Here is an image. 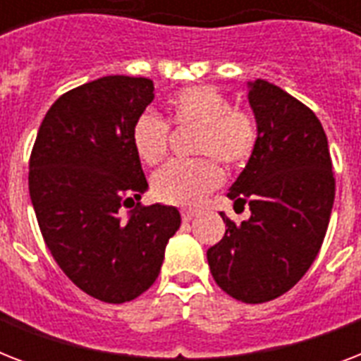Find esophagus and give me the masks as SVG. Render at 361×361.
Returning a JSON list of instances; mask_svg holds the SVG:
<instances>
[{
	"mask_svg": "<svg viewBox=\"0 0 361 361\" xmlns=\"http://www.w3.org/2000/svg\"><path fill=\"white\" fill-rule=\"evenodd\" d=\"M195 217H197V212H191V209H189V212H183V214H181V219L185 221V223L192 221V219H195Z\"/></svg>",
	"mask_w": 361,
	"mask_h": 361,
	"instance_id": "obj_1",
	"label": "esophagus"
}]
</instances>
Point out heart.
I'll list each match as a JSON object with an SVG mask.
<instances>
[{"instance_id": "obj_1", "label": "heart", "mask_w": 361, "mask_h": 361, "mask_svg": "<svg viewBox=\"0 0 361 361\" xmlns=\"http://www.w3.org/2000/svg\"><path fill=\"white\" fill-rule=\"evenodd\" d=\"M176 129H197L195 153L208 157L172 163L152 180V192L159 202L195 208L223 181V170L238 169L251 159L257 147L258 129L251 112L232 106L231 99L208 84L183 87L166 103ZM130 140L142 163L155 166L169 155L170 129L152 114L140 116L133 125Z\"/></svg>"}]
</instances>
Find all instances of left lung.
Segmentation results:
<instances>
[{
    "label": "left lung",
    "instance_id": "left-lung-1",
    "mask_svg": "<svg viewBox=\"0 0 361 361\" xmlns=\"http://www.w3.org/2000/svg\"><path fill=\"white\" fill-rule=\"evenodd\" d=\"M258 138L249 163L232 183L234 208L251 217L208 249L215 283L243 303L279 298L302 279L320 251L330 223L336 178L319 118L266 80L249 82Z\"/></svg>",
    "mask_w": 361,
    "mask_h": 361
}]
</instances>
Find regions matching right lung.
I'll return each mask as SVG.
<instances>
[{
	"mask_svg": "<svg viewBox=\"0 0 361 361\" xmlns=\"http://www.w3.org/2000/svg\"><path fill=\"white\" fill-rule=\"evenodd\" d=\"M153 97L142 76L82 84L50 106L31 149L30 197L44 243L80 290L106 303L155 283L181 223L174 206L140 204L147 181L130 133Z\"/></svg>",
	"mask_w": 361,
	"mask_h": 361,
	"instance_id": "add662e5",
	"label": "right lung"
}]
</instances>
